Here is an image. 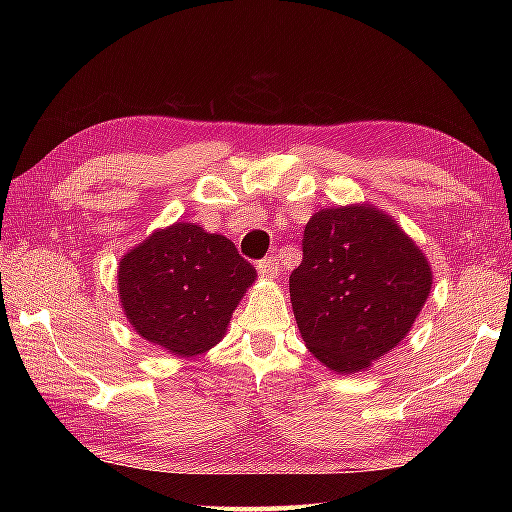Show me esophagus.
<instances>
[{
    "instance_id": "obj_1",
    "label": "esophagus",
    "mask_w": 512,
    "mask_h": 512,
    "mask_svg": "<svg viewBox=\"0 0 512 512\" xmlns=\"http://www.w3.org/2000/svg\"><path fill=\"white\" fill-rule=\"evenodd\" d=\"M257 270L259 275H262L264 279H275L279 275V262L275 257H266L262 259V262L257 264Z\"/></svg>"
}]
</instances>
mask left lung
Listing matches in <instances>:
<instances>
[{
    "instance_id": "1",
    "label": "left lung",
    "mask_w": 512,
    "mask_h": 512,
    "mask_svg": "<svg viewBox=\"0 0 512 512\" xmlns=\"http://www.w3.org/2000/svg\"><path fill=\"white\" fill-rule=\"evenodd\" d=\"M433 273L420 246L372 204L321 209L303 231L290 301L308 350L334 374H358L409 334Z\"/></svg>"
}]
</instances>
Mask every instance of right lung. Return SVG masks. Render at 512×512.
I'll list each match as a JSON object with an SVG mask.
<instances>
[{"instance_id":"right-lung-1","label":"right lung","mask_w":512,"mask_h":512,"mask_svg":"<svg viewBox=\"0 0 512 512\" xmlns=\"http://www.w3.org/2000/svg\"><path fill=\"white\" fill-rule=\"evenodd\" d=\"M116 277L129 325L151 345L193 358L224 339L257 270L231 239L176 222L129 248Z\"/></svg>"}]
</instances>
